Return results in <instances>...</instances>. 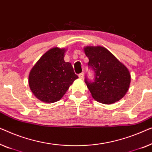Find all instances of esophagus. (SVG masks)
Instances as JSON below:
<instances>
[{
    "mask_svg": "<svg viewBox=\"0 0 152 152\" xmlns=\"http://www.w3.org/2000/svg\"><path fill=\"white\" fill-rule=\"evenodd\" d=\"M78 77H79V78L83 79V77H84V72H82V73L79 74H78Z\"/></svg>",
    "mask_w": 152,
    "mask_h": 152,
    "instance_id": "esophagus-1",
    "label": "esophagus"
}]
</instances>
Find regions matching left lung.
Masks as SVG:
<instances>
[{
  "label": "left lung",
  "instance_id": "1",
  "mask_svg": "<svg viewBox=\"0 0 152 152\" xmlns=\"http://www.w3.org/2000/svg\"><path fill=\"white\" fill-rule=\"evenodd\" d=\"M89 58L88 66L94 72V81L85 82L92 97L103 104H112L123 98L131 82L129 70L103 47L84 48Z\"/></svg>",
  "mask_w": 152,
  "mask_h": 152
}]
</instances>
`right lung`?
<instances>
[{"label":"right lung","instance_id":"right-lung-1","mask_svg":"<svg viewBox=\"0 0 152 152\" xmlns=\"http://www.w3.org/2000/svg\"><path fill=\"white\" fill-rule=\"evenodd\" d=\"M65 52L63 48L51 49L40 57L29 72V87L40 101H58L78 78L72 64L64 61Z\"/></svg>","mask_w":152,"mask_h":152}]
</instances>
